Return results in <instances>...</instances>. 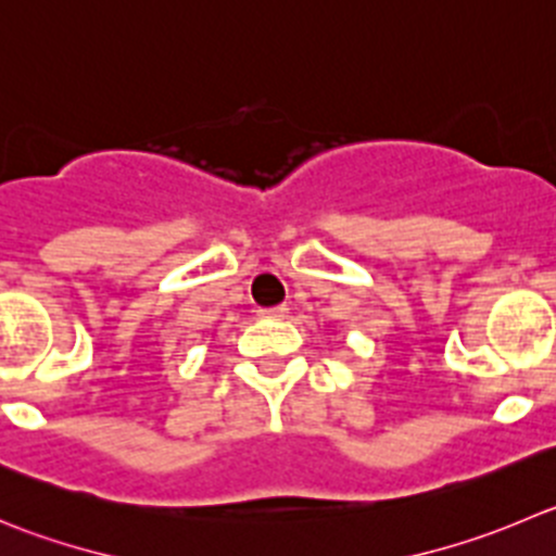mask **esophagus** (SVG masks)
<instances>
[{
  "mask_svg": "<svg viewBox=\"0 0 556 556\" xmlns=\"http://www.w3.org/2000/svg\"><path fill=\"white\" fill-rule=\"evenodd\" d=\"M289 314L287 305H275V308H258V319H283Z\"/></svg>",
  "mask_w": 556,
  "mask_h": 556,
  "instance_id": "34e87169",
  "label": "esophagus"
}]
</instances>
